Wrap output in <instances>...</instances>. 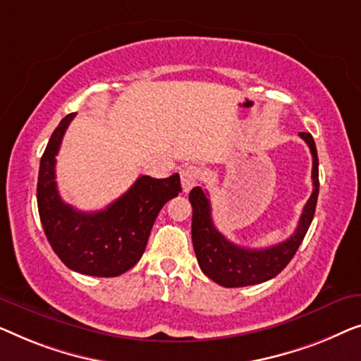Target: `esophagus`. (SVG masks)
I'll use <instances>...</instances> for the list:
<instances>
[{
    "label": "esophagus",
    "mask_w": 361,
    "mask_h": 361,
    "mask_svg": "<svg viewBox=\"0 0 361 361\" xmlns=\"http://www.w3.org/2000/svg\"><path fill=\"white\" fill-rule=\"evenodd\" d=\"M180 176H181L183 191L188 192L191 190V188H195L197 185V180H200L201 171H200V169H197V166L188 165V166H185V169H181Z\"/></svg>",
    "instance_id": "34e87169"
}]
</instances>
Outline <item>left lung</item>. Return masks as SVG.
Returning <instances> with one entry per match:
<instances>
[{
	"instance_id": "obj_1",
	"label": "left lung",
	"mask_w": 361,
	"mask_h": 361,
	"mask_svg": "<svg viewBox=\"0 0 361 361\" xmlns=\"http://www.w3.org/2000/svg\"><path fill=\"white\" fill-rule=\"evenodd\" d=\"M312 155V195L304 206L299 224L289 238L267 248H247L232 243L216 229L211 217V202L207 192L200 186L192 188L190 202L192 206L191 237L200 268L207 278L224 288L252 286L271 280L291 262L311 226L319 195V159L316 142L309 132H299Z\"/></svg>"
}]
</instances>
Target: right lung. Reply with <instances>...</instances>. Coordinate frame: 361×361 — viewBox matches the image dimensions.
Here are the masks:
<instances>
[{
    "label": "right lung",
    "instance_id": "right-lung-1",
    "mask_svg": "<svg viewBox=\"0 0 361 361\" xmlns=\"http://www.w3.org/2000/svg\"><path fill=\"white\" fill-rule=\"evenodd\" d=\"M75 113L65 116L40 159L37 207L45 237L60 260L81 275L111 278L140 260L150 231L166 201L181 191L180 175L139 176L104 209L83 212L63 202L55 181V157Z\"/></svg>",
    "mask_w": 361,
    "mask_h": 361
}]
</instances>
